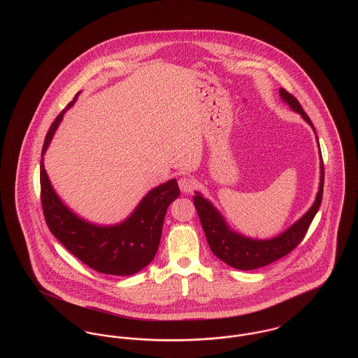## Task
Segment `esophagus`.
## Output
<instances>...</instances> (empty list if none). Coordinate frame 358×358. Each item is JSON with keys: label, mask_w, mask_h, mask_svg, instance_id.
Instances as JSON below:
<instances>
[{"label": "esophagus", "mask_w": 358, "mask_h": 358, "mask_svg": "<svg viewBox=\"0 0 358 358\" xmlns=\"http://www.w3.org/2000/svg\"><path fill=\"white\" fill-rule=\"evenodd\" d=\"M178 185H180V189L184 192V193H190L194 187H196V182H194V180L192 178V177H189V176H184V177H181L180 180H178Z\"/></svg>", "instance_id": "34e87169"}]
</instances>
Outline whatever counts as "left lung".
<instances>
[{"mask_svg": "<svg viewBox=\"0 0 358 358\" xmlns=\"http://www.w3.org/2000/svg\"><path fill=\"white\" fill-rule=\"evenodd\" d=\"M279 94L282 99L287 103L294 111L299 113L315 131L311 120L307 117L298 99L285 88H280ZM324 181V161H321V184L315 203L307 210L306 215L292 227H289L286 232L270 240H254L232 232L227 227L222 215L208 200H205L201 194L196 193V196H193V204L199 213L210 251L224 263L238 270H255L287 255L303 240L310 224L320 209V205L322 203Z\"/></svg>", "mask_w": 358, "mask_h": 358, "instance_id": "1", "label": "left lung"}]
</instances>
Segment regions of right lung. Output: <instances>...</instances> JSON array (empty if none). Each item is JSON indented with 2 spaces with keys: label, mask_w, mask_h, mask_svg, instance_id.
I'll use <instances>...</instances> for the list:
<instances>
[{
  "label": "right lung",
  "mask_w": 358,
  "mask_h": 358,
  "mask_svg": "<svg viewBox=\"0 0 358 358\" xmlns=\"http://www.w3.org/2000/svg\"><path fill=\"white\" fill-rule=\"evenodd\" d=\"M73 101L52 122L44 139V155L64 113ZM176 180L154 187L136 206L133 215L114 227H98L73 215L56 196L43 159L40 162V199L45 222L69 252L95 271L110 275H133L146 267L157 254L166 209L180 196Z\"/></svg>",
  "instance_id": "obj_1"
}]
</instances>
